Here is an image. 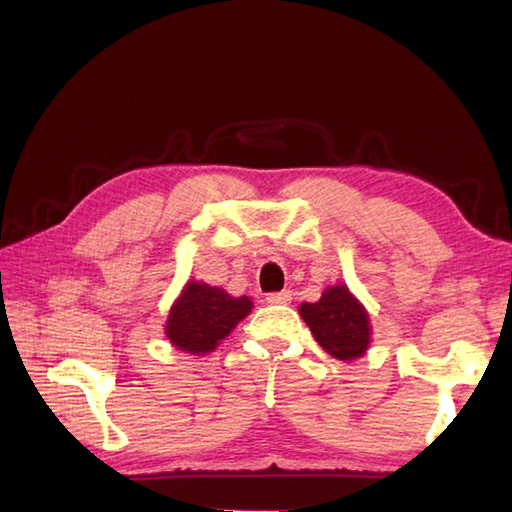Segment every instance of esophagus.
<instances>
[{
  "instance_id": "obj_1",
  "label": "esophagus",
  "mask_w": 512,
  "mask_h": 512,
  "mask_svg": "<svg viewBox=\"0 0 512 512\" xmlns=\"http://www.w3.org/2000/svg\"><path fill=\"white\" fill-rule=\"evenodd\" d=\"M266 301L273 303V306H286V303L292 301V292H290V290L270 292V295H266Z\"/></svg>"
}]
</instances>
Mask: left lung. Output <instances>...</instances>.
Masks as SVG:
<instances>
[{
    "label": "left lung",
    "mask_w": 512,
    "mask_h": 512,
    "mask_svg": "<svg viewBox=\"0 0 512 512\" xmlns=\"http://www.w3.org/2000/svg\"><path fill=\"white\" fill-rule=\"evenodd\" d=\"M301 319L308 323L314 339L339 361H354L369 347V314L347 286L325 288L317 303H301Z\"/></svg>",
    "instance_id": "obj_1"
}]
</instances>
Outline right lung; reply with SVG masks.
I'll use <instances>...</instances> for the list:
<instances>
[{
    "instance_id": "add662e5",
    "label": "right lung",
    "mask_w": 512,
    "mask_h": 512,
    "mask_svg": "<svg viewBox=\"0 0 512 512\" xmlns=\"http://www.w3.org/2000/svg\"><path fill=\"white\" fill-rule=\"evenodd\" d=\"M253 308L248 297H231L217 286L189 281L169 310L167 339L187 354L213 352Z\"/></svg>"
}]
</instances>
